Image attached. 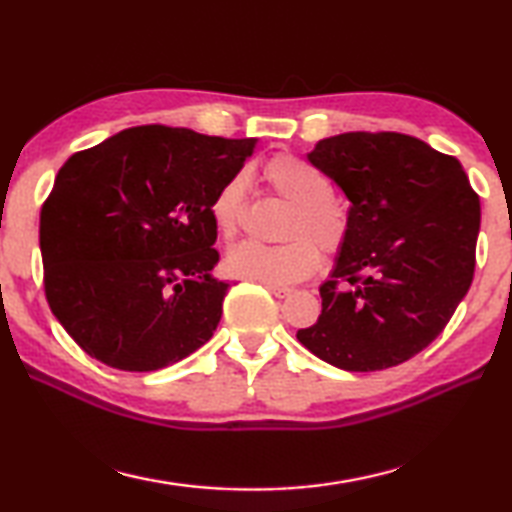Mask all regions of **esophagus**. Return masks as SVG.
Instances as JSON below:
<instances>
[{
  "label": "esophagus",
  "mask_w": 512,
  "mask_h": 512,
  "mask_svg": "<svg viewBox=\"0 0 512 512\" xmlns=\"http://www.w3.org/2000/svg\"><path fill=\"white\" fill-rule=\"evenodd\" d=\"M267 290H270L276 299H285V297H290V294H292V290H288V288H274V285H267Z\"/></svg>",
  "instance_id": "1"
}]
</instances>
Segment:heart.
I'll list each match as a JSON object with an SVG mask.
<instances>
[{
	"label": "heart",
	"mask_w": 512,
	"mask_h": 512,
	"mask_svg": "<svg viewBox=\"0 0 512 512\" xmlns=\"http://www.w3.org/2000/svg\"><path fill=\"white\" fill-rule=\"evenodd\" d=\"M267 186L292 206L285 220L283 238L276 247L242 242L233 247L224 267L231 276L274 288L294 285L315 274L321 265L319 249L337 254L348 238V215L333 197L328 177L297 155H276L263 166ZM247 170L231 175L215 191L209 213L222 238H233L247 209Z\"/></svg>",
	"instance_id": "obj_1"
}]
</instances>
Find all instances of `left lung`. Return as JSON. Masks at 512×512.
<instances>
[{"label":"left lung","mask_w":512,"mask_h":512,"mask_svg":"<svg viewBox=\"0 0 512 512\" xmlns=\"http://www.w3.org/2000/svg\"><path fill=\"white\" fill-rule=\"evenodd\" d=\"M308 161L351 209L346 245L319 288L321 315L297 339L344 371L407 362L443 333L470 290L479 195L459 159L409 134L344 132L321 139Z\"/></svg>","instance_id":"obj_1"}]
</instances>
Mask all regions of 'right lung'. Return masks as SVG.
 I'll return each mask as SVG.
<instances>
[{
	"mask_svg": "<svg viewBox=\"0 0 512 512\" xmlns=\"http://www.w3.org/2000/svg\"><path fill=\"white\" fill-rule=\"evenodd\" d=\"M254 148L141 125L65 161L40 213L44 292L89 357L148 373L213 337L229 283L209 206Z\"/></svg>",
	"mask_w": 512,
	"mask_h": 512,
	"instance_id": "1",
	"label": "right lung"
}]
</instances>
